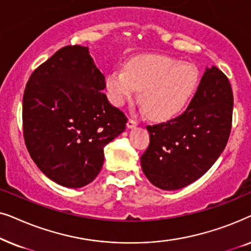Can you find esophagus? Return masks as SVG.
<instances>
[{"label":"esophagus","mask_w":251,"mask_h":251,"mask_svg":"<svg viewBox=\"0 0 251 251\" xmlns=\"http://www.w3.org/2000/svg\"><path fill=\"white\" fill-rule=\"evenodd\" d=\"M137 125H138V122H137V120L132 119V118H129L128 122H126V126H128V128H135V126H136Z\"/></svg>","instance_id":"34e87169"}]
</instances>
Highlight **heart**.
<instances>
[{"mask_svg":"<svg viewBox=\"0 0 251 251\" xmlns=\"http://www.w3.org/2000/svg\"><path fill=\"white\" fill-rule=\"evenodd\" d=\"M199 71L193 64L161 54L138 57L126 70H113L106 80L109 98L122 106L142 90L144 109L152 118L168 120L179 114L199 85Z\"/></svg>","mask_w":251,"mask_h":251,"instance_id":"1","label":"heart"}]
</instances>
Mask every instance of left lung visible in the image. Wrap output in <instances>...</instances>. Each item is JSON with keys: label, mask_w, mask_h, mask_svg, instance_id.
Wrapping results in <instances>:
<instances>
[{"label": "left lung", "mask_w": 251, "mask_h": 251, "mask_svg": "<svg viewBox=\"0 0 251 251\" xmlns=\"http://www.w3.org/2000/svg\"><path fill=\"white\" fill-rule=\"evenodd\" d=\"M233 92L226 75L207 68L187 108L167 122L147 126L150 144L142 169L161 190H179L210 169L227 144Z\"/></svg>", "instance_id": "obj_1"}]
</instances>
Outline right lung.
<instances>
[{"instance_id":"add662e5","label":"right lung","mask_w":251,"mask_h":251,"mask_svg":"<svg viewBox=\"0 0 251 251\" xmlns=\"http://www.w3.org/2000/svg\"><path fill=\"white\" fill-rule=\"evenodd\" d=\"M105 77L88 48L66 46L30 75L23 98V133L30 157L51 180L77 188L104 163V147L125 131V113L102 92Z\"/></svg>"}]
</instances>
